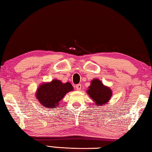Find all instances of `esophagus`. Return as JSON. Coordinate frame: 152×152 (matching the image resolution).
<instances>
[{"label": "esophagus", "instance_id": "34e87169", "mask_svg": "<svg viewBox=\"0 0 152 152\" xmlns=\"http://www.w3.org/2000/svg\"><path fill=\"white\" fill-rule=\"evenodd\" d=\"M76 89L78 90V91H80L81 90V88H82V85L81 84H77V85L76 86Z\"/></svg>", "mask_w": 152, "mask_h": 152}]
</instances>
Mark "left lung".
Here are the masks:
<instances>
[{
	"label": "left lung",
	"instance_id": "obj_1",
	"mask_svg": "<svg viewBox=\"0 0 152 152\" xmlns=\"http://www.w3.org/2000/svg\"><path fill=\"white\" fill-rule=\"evenodd\" d=\"M86 93L91 98L97 107L107 104L112 98L113 92L109 86L102 84L100 80L94 78L91 82V85L86 91Z\"/></svg>",
	"mask_w": 152,
	"mask_h": 152
}]
</instances>
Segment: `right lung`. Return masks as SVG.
Returning <instances> with one entry per match:
<instances>
[{
	"instance_id": "1",
	"label": "right lung",
	"mask_w": 152,
	"mask_h": 152,
	"mask_svg": "<svg viewBox=\"0 0 152 152\" xmlns=\"http://www.w3.org/2000/svg\"><path fill=\"white\" fill-rule=\"evenodd\" d=\"M73 90L70 82L63 83L60 80L54 79L50 82L41 84L36 91L35 97L43 107L48 109H54L59 106L64 96Z\"/></svg>"
}]
</instances>
